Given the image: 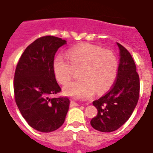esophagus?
I'll return each instance as SVG.
<instances>
[{
	"instance_id": "obj_1",
	"label": "esophagus",
	"mask_w": 153,
	"mask_h": 153,
	"mask_svg": "<svg viewBox=\"0 0 153 153\" xmlns=\"http://www.w3.org/2000/svg\"><path fill=\"white\" fill-rule=\"evenodd\" d=\"M76 106H78L77 102H74V101H71V103H70V107L71 108H73V107H76Z\"/></svg>"
}]
</instances>
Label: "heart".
Listing matches in <instances>:
<instances>
[{
	"label": "heart",
	"instance_id": "heart-1",
	"mask_svg": "<svg viewBox=\"0 0 153 153\" xmlns=\"http://www.w3.org/2000/svg\"><path fill=\"white\" fill-rule=\"evenodd\" d=\"M68 60L63 55H58L53 63L56 80L65 84L80 70L78 81L64 85L63 92L76 99H88L93 96L95 90L102 94L111 88L118 72L117 58L113 52L103 51L100 46L82 44L70 49Z\"/></svg>",
	"mask_w": 153,
	"mask_h": 153
}]
</instances>
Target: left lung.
<instances>
[{"instance_id":"8db88e82","label":"left lung","mask_w":153,"mask_h":153,"mask_svg":"<svg viewBox=\"0 0 153 153\" xmlns=\"http://www.w3.org/2000/svg\"><path fill=\"white\" fill-rule=\"evenodd\" d=\"M117 81L105 95L93 102L98 114L90 121L94 129L112 132L126 123L135 108L139 97V77L130 52L121 44Z\"/></svg>"}]
</instances>
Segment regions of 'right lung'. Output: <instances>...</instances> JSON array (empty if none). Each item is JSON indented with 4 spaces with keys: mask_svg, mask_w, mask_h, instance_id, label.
Segmentation results:
<instances>
[{
    "mask_svg": "<svg viewBox=\"0 0 153 153\" xmlns=\"http://www.w3.org/2000/svg\"><path fill=\"white\" fill-rule=\"evenodd\" d=\"M66 42L53 36L36 39L26 48L15 69L16 104L30 126L44 133L58 130L69 109L68 98H51L61 91L53 63L55 53Z\"/></svg>",
    "mask_w": 153,
    "mask_h": 153,
    "instance_id": "right-lung-1",
    "label": "right lung"
}]
</instances>
